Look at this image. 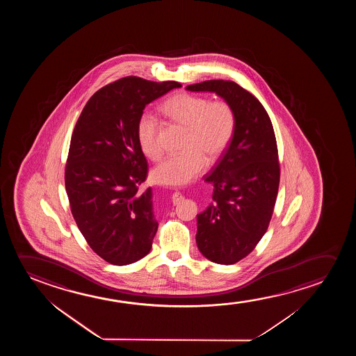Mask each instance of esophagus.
Wrapping results in <instances>:
<instances>
[{
	"label": "esophagus",
	"instance_id": "esophagus-1",
	"mask_svg": "<svg viewBox=\"0 0 356 356\" xmlns=\"http://www.w3.org/2000/svg\"><path fill=\"white\" fill-rule=\"evenodd\" d=\"M182 198H184V197H182L180 192H174L172 195H171V200H172V203H174V204H177L179 202H181Z\"/></svg>",
	"mask_w": 356,
	"mask_h": 356
}]
</instances>
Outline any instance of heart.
<instances>
[{"instance_id": "b5f03b06", "label": "heart", "mask_w": 356, "mask_h": 356, "mask_svg": "<svg viewBox=\"0 0 356 356\" xmlns=\"http://www.w3.org/2000/svg\"><path fill=\"white\" fill-rule=\"evenodd\" d=\"M163 111L187 127L184 153L166 158L152 171L156 184L184 186L204 171L207 159L214 161L229 147L236 127L234 109L225 101L210 102L208 98L180 93L166 101ZM137 140L145 156L158 161L163 154L158 137V119L143 112L137 122Z\"/></svg>"}]
</instances>
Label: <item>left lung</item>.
I'll use <instances>...</instances> for the list:
<instances>
[{
    "label": "left lung",
    "mask_w": 356,
    "mask_h": 356,
    "mask_svg": "<svg viewBox=\"0 0 356 356\" xmlns=\"http://www.w3.org/2000/svg\"><path fill=\"white\" fill-rule=\"evenodd\" d=\"M186 90L216 93L236 115L227 149L205 175V182L214 186L213 202L197 215L195 234L205 258L232 265L255 248L273 216L280 184L273 124L263 104L234 81L208 80Z\"/></svg>",
    "instance_id": "8db88e82"
}]
</instances>
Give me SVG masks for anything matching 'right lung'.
<instances>
[{
  "instance_id": "obj_1",
  "label": "right lung",
  "mask_w": 356,
  "mask_h": 356,
  "mask_svg": "<svg viewBox=\"0 0 356 356\" xmlns=\"http://www.w3.org/2000/svg\"><path fill=\"white\" fill-rule=\"evenodd\" d=\"M179 88L120 79L88 99L74 129L65 166L70 209L88 245L113 265L135 263L151 250L158 221L152 188L138 192L148 169L137 122L147 104Z\"/></svg>"
}]
</instances>
